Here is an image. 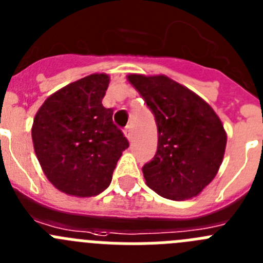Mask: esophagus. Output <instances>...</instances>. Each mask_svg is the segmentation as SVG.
<instances>
[{
  "instance_id": "1",
  "label": "esophagus",
  "mask_w": 263,
  "mask_h": 263,
  "mask_svg": "<svg viewBox=\"0 0 263 263\" xmlns=\"http://www.w3.org/2000/svg\"><path fill=\"white\" fill-rule=\"evenodd\" d=\"M124 133H125V136H126V138L130 141V139H132V126H130V125L129 126L125 127Z\"/></svg>"
}]
</instances>
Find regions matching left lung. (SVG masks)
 Instances as JSON below:
<instances>
[{
	"label": "left lung",
	"instance_id": "1",
	"mask_svg": "<svg viewBox=\"0 0 263 263\" xmlns=\"http://www.w3.org/2000/svg\"><path fill=\"white\" fill-rule=\"evenodd\" d=\"M129 82L155 116L158 150L142 167L148 187L168 199L192 198L218 173L227 143L224 127L198 95L165 76L132 74Z\"/></svg>",
	"mask_w": 263,
	"mask_h": 263
}]
</instances>
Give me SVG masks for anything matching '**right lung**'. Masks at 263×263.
I'll use <instances>...</instances> for the list:
<instances>
[{"mask_svg": "<svg viewBox=\"0 0 263 263\" xmlns=\"http://www.w3.org/2000/svg\"><path fill=\"white\" fill-rule=\"evenodd\" d=\"M107 74H91L50 95L37 110L32 141L50 182L77 197L98 196L109 186L129 142L113 124V109L102 100Z\"/></svg>", "mask_w": 263, "mask_h": 263, "instance_id": "obj_1", "label": "right lung"}]
</instances>
